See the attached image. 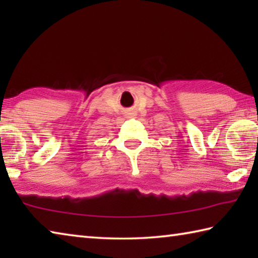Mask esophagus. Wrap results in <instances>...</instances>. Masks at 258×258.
Listing matches in <instances>:
<instances>
[{"instance_id":"obj_1","label":"esophagus","mask_w":258,"mask_h":258,"mask_svg":"<svg viewBox=\"0 0 258 258\" xmlns=\"http://www.w3.org/2000/svg\"><path fill=\"white\" fill-rule=\"evenodd\" d=\"M135 116H137V113H135V111H133V110H128L125 113L126 118H133V117H135Z\"/></svg>"}]
</instances>
